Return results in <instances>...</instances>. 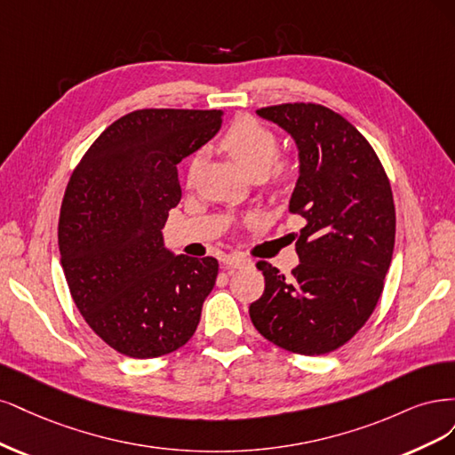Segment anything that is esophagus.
<instances>
[{"label":"esophagus","instance_id":"1","mask_svg":"<svg viewBox=\"0 0 455 455\" xmlns=\"http://www.w3.org/2000/svg\"><path fill=\"white\" fill-rule=\"evenodd\" d=\"M223 262L227 268H242V267L249 265V259H245L242 255H227Z\"/></svg>","mask_w":455,"mask_h":455}]
</instances>
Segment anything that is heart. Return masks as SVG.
<instances>
[{
    "label": "heart",
    "instance_id": "heart-1",
    "mask_svg": "<svg viewBox=\"0 0 455 455\" xmlns=\"http://www.w3.org/2000/svg\"><path fill=\"white\" fill-rule=\"evenodd\" d=\"M221 148L236 160L247 175L257 180L268 178L272 181H282L291 170L285 160H277L280 143L274 132L253 116H238L225 132ZM202 163L204 155L200 151L190 156L187 164L188 185H195Z\"/></svg>",
    "mask_w": 455,
    "mask_h": 455
}]
</instances>
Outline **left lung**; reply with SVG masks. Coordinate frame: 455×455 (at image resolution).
<instances>
[{
  "instance_id": "1",
  "label": "left lung",
  "mask_w": 455,
  "mask_h": 455,
  "mask_svg": "<svg viewBox=\"0 0 455 455\" xmlns=\"http://www.w3.org/2000/svg\"><path fill=\"white\" fill-rule=\"evenodd\" d=\"M295 140L299 180L289 212L304 217L300 265L285 277L267 260L265 292L249 306L255 329L292 354L323 355L371 317L395 245V204L371 143L342 115L319 104L257 109Z\"/></svg>"
}]
</instances>
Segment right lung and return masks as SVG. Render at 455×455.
Returning <instances> with one entry per match:
<instances>
[{
  "mask_svg": "<svg viewBox=\"0 0 455 455\" xmlns=\"http://www.w3.org/2000/svg\"><path fill=\"white\" fill-rule=\"evenodd\" d=\"M221 123L217 109L132 111L71 173L58 221L66 282L86 323L123 355L172 354L198 327L219 262L173 255L163 227L181 200L178 164Z\"/></svg>",
  "mask_w": 455,
  "mask_h": 455,
  "instance_id": "right-lung-1",
  "label": "right lung"
}]
</instances>
